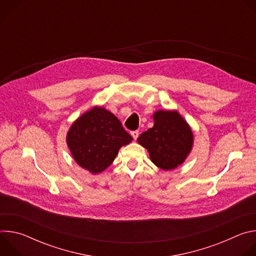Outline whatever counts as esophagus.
Masks as SVG:
<instances>
[{
	"label": "esophagus",
	"mask_w": 256,
	"mask_h": 256,
	"mask_svg": "<svg viewBox=\"0 0 256 256\" xmlns=\"http://www.w3.org/2000/svg\"><path fill=\"white\" fill-rule=\"evenodd\" d=\"M130 134H132V136L134 140H136V138H138V130H132Z\"/></svg>",
	"instance_id": "1"
}]
</instances>
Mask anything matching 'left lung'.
<instances>
[{"mask_svg":"<svg viewBox=\"0 0 256 256\" xmlns=\"http://www.w3.org/2000/svg\"><path fill=\"white\" fill-rule=\"evenodd\" d=\"M153 118L154 126L144 132L138 142L148 150L157 167L172 170L186 160L192 150V130L176 112L159 110Z\"/></svg>","mask_w":256,"mask_h":256,"instance_id":"left-lung-1","label":"left lung"}]
</instances>
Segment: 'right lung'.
<instances>
[{
    "label": "right lung",
    "mask_w": 256,
    "mask_h": 256,
    "mask_svg": "<svg viewBox=\"0 0 256 256\" xmlns=\"http://www.w3.org/2000/svg\"><path fill=\"white\" fill-rule=\"evenodd\" d=\"M132 140L118 118L101 107H94L79 118L66 136L72 157L93 174L110 165L122 146Z\"/></svg>",
    "instance_id": "obj_1"
}]
</instances>
